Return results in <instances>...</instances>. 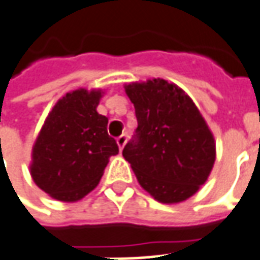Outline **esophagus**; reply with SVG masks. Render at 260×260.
<instances>
[{
    "label": "esophagus",
    "instance_id": "esophagus-1",
    "mask_svg": "<svg viewBox=\"0 0 260 260\" xmlns=\"http://www.w3.org/2000/svg\"><path fill=\"white\" fill-rule=\"evenodd\" d=\"M126 139H128V135L126 134H122V135H119L117 138V143L119 149H122L125 146V143H126Z\"/></svg>",
    "mask_w": 260,
    "mask_h": 260
}]
</instances>
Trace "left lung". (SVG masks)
I'll return each instance as SVG.
<instances>
[{
  "instance_id": "left-lung-1",
  "label": "left lung",
  "mask_w": 260,
  "mask_h": 260,
  "mask_svg": "<svg viewBox=\"0 0 260 260\" xmlns=\"http://www.w3.org/2000/svg\"><path fill=\"white\" fill-rule=\"evenodd\" d=\"M125 91L135 107L138 128L122 156L139 184L160 203L191 197L215 160V142L193 100L166 80L132 83Z\"/></svg>"
}]
</instances>
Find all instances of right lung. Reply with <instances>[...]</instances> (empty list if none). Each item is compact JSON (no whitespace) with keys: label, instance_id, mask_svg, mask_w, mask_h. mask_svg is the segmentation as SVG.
Masks as SVG:
<instances>
[{"label":"right lung","instance_id":"obj_1","mask_svg":"<svg viewBox=\"0 0 260 260\" xmlns=\"http://www.w3.org/2000/svg\"><path fill=\"white\" fill-rule=\"evenodd\" d=\"M101 91L80 88L57 101L32 150L38 187L60 201H77L99 184L110 156L119 152L108 118L97 112Z\"/></svg>","mask_w":260,"mask_h":260}]
</instances>
